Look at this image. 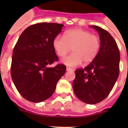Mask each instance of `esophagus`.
<instances>
[{
    "label": "esophagus",
    "mask_w": 128,
    "mask_h": 128,
    "mask_svg": "<svg viewBox=\"0 0 128 128\" xmlns=\"http://www.w3.org/2000/svg\"><path fill=\"white\" fill-rule=\"evenodd\" d=\"M73 70V69L71 68H69V67H67L66 68V71H72Z\"/></svg>",
    "instance_id": "34e87169"
}]
</instances>
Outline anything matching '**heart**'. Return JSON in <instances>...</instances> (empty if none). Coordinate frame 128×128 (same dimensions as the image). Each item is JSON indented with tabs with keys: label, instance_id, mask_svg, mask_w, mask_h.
<instances>
[{
	"label": "heart",
	"instance_id": "b5f03b06",
	"mask_svg": "<svg viewBox=\"0 0 128 128\" xmlns=\"http://www.w3.org/2000/svg\"><path fill=\"white\" fill-rule=\"evenodd\" d=\"M52 46L59 56H65L72 49L73 53L62 58V62L74 67L82 61L84 64H89L95 59L100 48V40L89 31L74 29L66 32L64 38L60 35L55 37Z\"/></svg>",
	"mask_w": 128,
	"mask_h": 128
}]
</instances>
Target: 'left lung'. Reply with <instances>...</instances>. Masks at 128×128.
<instances>
[{
    "label": "left lung",
    "instance_id": "1",
    "mask_svg": "<svg viewBox=\"0 0 128 128\" xmlns=\"http://www.w3.org/2000/svg\"><path fill=\"white\" fill-rule=\"evenodd\" d=\"M99 34L100 48L96 58L86 68L75 71L73 90L84 103H99L109 95L120 72V51L115 40L107 30L91 26Z\"/></svg>",
    "mask_w": 128,
    "mask_h": 128
}]
</instances>
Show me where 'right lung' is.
I'll use <instances>...</instances> for the list:
<instances>
[{
  "label": "right lung",
  "mask_w": 128,
  "mask_h": 128,
  "mask_svg": "<svg viewBox=\"0 0 128 128\" xmlns=\"http://www.w3.org/2000/svg\"><path fill=\"white\" fill-rule=\"evenodd\" d=\"M64 25L41 22L25 29L15 45L12 56L11 76L17 90L32 102L44 101L51 96L60 78L66 72V66L58 61L52 42Z\"/></svg>",
  "instance_id": "1"
}]
</instances>
